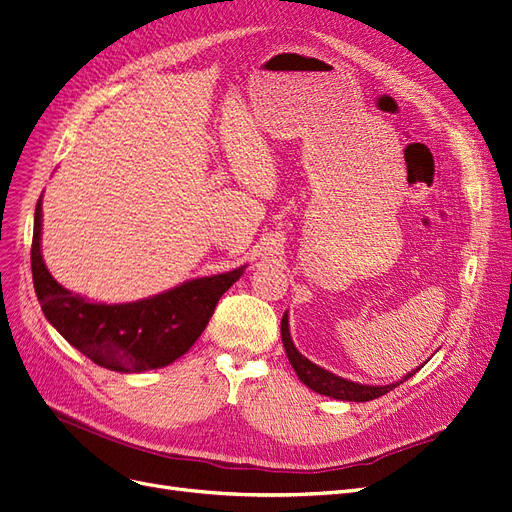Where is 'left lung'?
<instances>
[{"label":"left lung","instance_id":"1","mask_svg":"<svg viewBox=\"0 0 512 512\" xmlns=\"http://www.w3.org/2000/svg\"><path fill=\"white\" fill-rule=\"evenodd\" d=\"M280 335H282V344H285V350H287V356H289V363L293 365V369H295L299 380L304 382L308 388H312L314 392L331 396V399H337V401L365 403V401L380 399V396H384L386 392H390V390H394L399 384L407 382L409 377L415 375V371L420 369V367H418L415 371H411L409 375H405L401 382L388 384V386H365V384H356V382L344 380V377H339V375H333V373L325 371L323 367L314 365L312 361H308V358L295 348L293 339H291V333H289V316H287V314L282 316Z\"/></svg>","mask_w":512,"mask_h":512}]
</instances>
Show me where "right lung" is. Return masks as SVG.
I'll return each mask as SVG.
<instances>
[{"mask_svg":"<svg viewBox=\"0 0 512 512\" xmlns=\"http://www.w3.org/2000/svg\"><path fill=\"white\" fill-rule=\"evenodd\" d=\"M42 198L35 206L31 272L44 316L92 363L111 371L141 373L166 367L194 346L217 301L240 278L242 268L189 280L181 287L132 304H97L63 289L40 251Z\"/></svg>","mask_w":512,"mask_h":512,"instance_id":"right-lung-1","label":"right lung"}]
</instances>
